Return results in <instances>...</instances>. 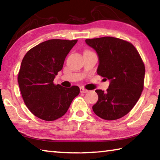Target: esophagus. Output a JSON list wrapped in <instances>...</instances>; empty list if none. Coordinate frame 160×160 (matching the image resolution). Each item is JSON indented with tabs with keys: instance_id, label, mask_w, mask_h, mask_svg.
Wrapping results in <instances>:
<instances>
[{
	"instance_id": "1",
	"label": "esophagus",
	"mask_w": 160,
	"mask_h": 160,
	"mask_svg": "<svg viewBox=\"0 0 160 160\" xmlns=\"http://www.w3.org/2000/svg\"><path fill=\"white\" fill-rule=\"evenodd\" d=\"M80 92L81 93H87L88 92V90H86V89L83 88H80Z\"/></svg>"
}]
</instances>
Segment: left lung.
Masks as SVG:
<instances>
[{"instance_id": "left-lung-1", "label": "left lung", "mask_w": 160, "mask_h": 160, "mask_svg": "<svg viewBox=\"0 0 160 160\" xmlns=\"http://www.w3.org/2000/svg\"><path fill=\"white\" fill-rule=\"evenodd\" d=\"M99 56L97 74L110 80L107 92L96 90L98 101L92 107L97 116L116 120L126 115L138 101L144 88L145 68L138 51L131 42L104 37L87 39Z\"/></svg>"}]
</instances>
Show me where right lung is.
Segmentation results:
<instances>
[{
	"instance_id": "1",
	"label": "right lung",
	"mask_w": 160,
	"mask_h": 160,
	"mask_svg": "<svg viewBox=\"0 0 160 160\" xmlns=\"http://www.w3.org/2000/svg\"><path fill=\"white\" fill-rule=\"evenodd\" d=\"M77 42L48 40L32 48L22 59L18 77L22 97L28 109L42 120L51 121L63 116L80 93L78 86L66 88L53 83Z\"/></svg>"
}]
</instances>
